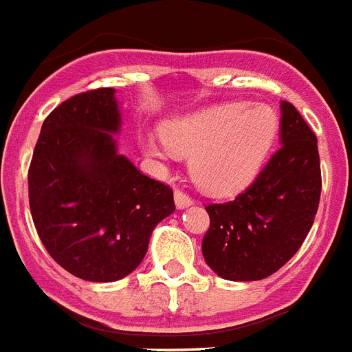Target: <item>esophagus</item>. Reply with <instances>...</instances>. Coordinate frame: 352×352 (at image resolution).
I'll return each instance as SVG.
<instances>
[{
    "label": "esophagus",
    "mask_w": 352,
    "mask_h": 352,
    "mask_svg": "<svg viewBox=\"0 0 352 352\" xmlns=\"http://www.w3.org/2000/svg\"><path fill=\"white\" fill-rule=\"evenodd\" d=\"M174 204H176L178 209H187V207L194 205V201L189 194H185L184 190H174Z\"/></svg>",
    "instance_id": "esophagus-1"
}]
</instances>
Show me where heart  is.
Wrapping results in <instances>:
<instances>
[{"label": "heart", "mask_w": 352, "mask_h": 352, "mask_svg": "<svg viewBox=\"0 0 352 352\" xmlns=\"http://www.w3.org/2000/svg\"><path fill=\"white\" fill-rule=\"evenodd\" d=\"M276 111L263 103L230 101L163 123L162 134L143 132L142 153L156 162L190 154L199 187L214 194L243 189L260 173L278 134Z\"/></svg>", "instance_id": "heart-1"}]
</instances>
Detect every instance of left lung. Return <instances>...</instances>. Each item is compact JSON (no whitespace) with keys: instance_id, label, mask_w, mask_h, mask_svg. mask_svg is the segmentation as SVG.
Segmentation results:
<instances>
[{"instance_id":"8db88e82","label":"left lung","mask_w":352,"mask_h":352,"mask_svg":"<svg viewBox=\"0 0 352 352\" xmlns=\"http://www.w3.org/2000/svg\"><path fill=\"white\" fill-rule=\"evenodd\" d=\"M280 143L254 184L232 201L205 207L207 265L223 280H263L285 265L313 227L322 192L318 142L289 101L280 103Z\"/></svg>"}]
</instances>
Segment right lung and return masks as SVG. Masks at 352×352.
Instances as JSON below:
<instances>
[{
	"label": "right lung",
	"mask_w": 352,
	"mask_h": 352,
	"mask_svg": "<svg viewBox=\"0 0 352 352\" xmlns=\"http://www.w3.org/2000/svg\"><path fill=\"white\" fill-rule=\"evenodd\" d=\"M116 89L63 101L43 122L29 170L30 212L45 249L87 282L129 276L154 227L174 212L173 190L118 151Z\"/></svg>",
	"instance_id": "add662e5"
}]
</instances>
